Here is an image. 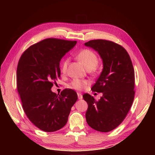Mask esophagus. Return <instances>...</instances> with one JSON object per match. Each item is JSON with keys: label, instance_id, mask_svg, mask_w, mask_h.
<instances>
[{"label": "esophagus", "instance_id": "obj_1", "mask_svg": "<svg viewBox=\"0 0 155 155\" xmlns=\"http://www.w3.org/2000/svg\"><path fill=\"white\" fill-rule=\"evenodd\" d=\"M77 95L78 99H82V98H83V95H82L81 93H77Z\"/></svg>", "mask_w": 155, "mask_h": 155}]
</instances>
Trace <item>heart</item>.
<instances>
[{"label": "heart", "mask_w": 155, "mask_h": 155, "mask_svg": "<svg viewBox=\"0 0 155 155\" xmlns=\"http://www.w3.org/2000/svg\"><path fill=\"white\" fill-rule=\"evenodd\" d=\"M77 58L83 64L84 68L88 71H91L96 68L98 63V59L97 54L88 49H84L80 51L77 54ZM68 63V59L64 58L61 64V71L65 72L67 71V66ZM87 84L85 81H81L79 79H74L68 84V87L72 89L80 91L84 88Z\"/></svg>", "instance_id": "b5f03b06"}]
</instances>
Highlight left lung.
Instances as JSON below:
<instances>
[{"instance_id":"8db88e82","label":"left lung","mask_w":155,"mask_h":155,"mask_svg":"<svg viewBox=\"0 0 155 155\" xmlns=\"http://www.w3.org/2000/svg\"><path fill=\"white\" fill-rule=\"evenodd\" d=\"M97 52L103 61V71L92 91L102 93L98 101L89 94H83L88 104L86 120L97 131L107 133L114 129L126 117L134 96V72L128 52L120 45L106 40L85 42Z\"/></svg>"}]
</instances>
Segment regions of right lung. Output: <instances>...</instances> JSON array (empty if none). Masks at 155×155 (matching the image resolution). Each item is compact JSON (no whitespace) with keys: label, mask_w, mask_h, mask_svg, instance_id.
I'll return each instance as SVG.
<instances>
[{"label":"right lung","mask_w":155,"mask_h":155,"mask_svg":"<svg viewBox=\"0 0 155 155\" xmlns=\"http://www.w3.org/2000/svg\"><path fill=\"white\" fill-rule=\"evenodd\" d=\"M77 42L45 39L26 50L18 61L16 83L23 109L31 123L45 132L63 127L77 101L72 89H64L59 95L51 91L53 81L61 77L62 58Z\"/></svg>","instance_id":"right-lung-1"}]
</instances>
